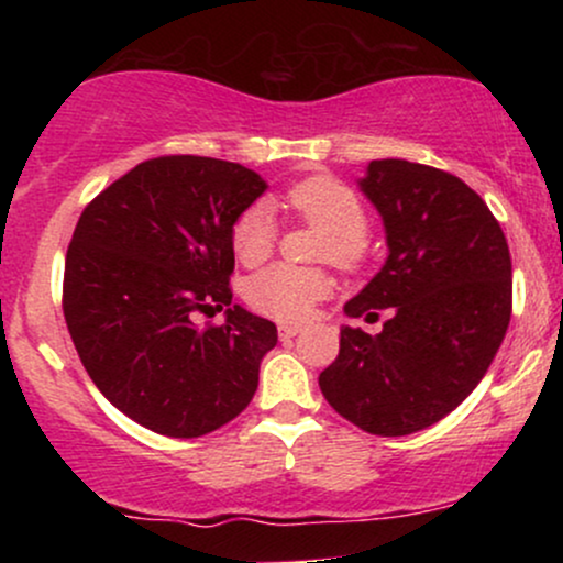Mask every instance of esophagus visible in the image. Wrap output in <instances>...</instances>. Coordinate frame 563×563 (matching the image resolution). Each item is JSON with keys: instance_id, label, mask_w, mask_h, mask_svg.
I'll use <instances>...</instances> for the list:
<instances>
[{"instance_id": "1", "label": "esophagus", "mask_w": 563, "mask_h": 563, "mask_svg": "<svg viewBox=\"0 0 563 563\" xmlns=\"http://www.w3.org/2000/svg\"><path fill=\"white\" fill-rule=\"evenodd\" d=\"M299 331H301L299 325H288V322H283V325L277 328V333H280L283 341H290V339H294V335H299Z\"/></svg>"}]
</instances>
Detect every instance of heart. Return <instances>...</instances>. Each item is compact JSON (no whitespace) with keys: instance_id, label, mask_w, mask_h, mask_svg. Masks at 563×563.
Wrapping results in <instances>:
<instances>
[{"instance_id":"b5f03b06","label":"heart","mask_w":563,"mask_h":563,"mask_svg":"<svg viewBox=\"0 0 563 563\" xmlns=\"http://www.w3.org/2000/svg\"><path fill=\"white\" fill-rule=\"evenodd\" d=\"M288 206L303 222L322 230L318 260L339 269H357L367 260V214L352 187L335 177L303 179L288 192ZM232 251L243 264H262L275 249V217L269 203L256 200L235 219L230 232ZM331 294V277L322 269H299L273 264L245 283L251 309L280 322H301L314 303Z\"/></svg>"}]
</instances>
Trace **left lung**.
<instances>
[{"mask_svg":"<svg viewBox=\"0 0 563 563\" xmlns=\"http://www.w3.org/2000/svg\"><path fill=\"white\" fill-rule=\"evenodd\" d=\"M360 190L384 219L389 256L344 312L391 318L376 335L341 328L320 389L367 434L405 437L455 410L495 360L510 322V254L493 211L455 174L380 158Z\"/></svg>","mask_w":563,"mask_h":563,"instance_id":"left-lung-1","label":"left lung"}]
</instances>
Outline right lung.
Wrapping results in <instances>:
<instances>
[{
    "label": "right lung",
    "mask_w": 563,
    "mask_h": 563,
    "mask_svg": "<svg viewBox=\"0 0 563 563\" xmlns=\"http://www.w3.org/2000/svg\"><path fill=\"white\" fill-rule=\"evenodd\" d=\"M267 183L230 161L161 156L84 209L70 238L63 314L89 378L156 434L203 437L260 386L275 322L232 302L230 232ZM229 307L222 327L195 318Z\"/></svg>",
    "instance_id": "right-lung-1"
}]
</instances>
